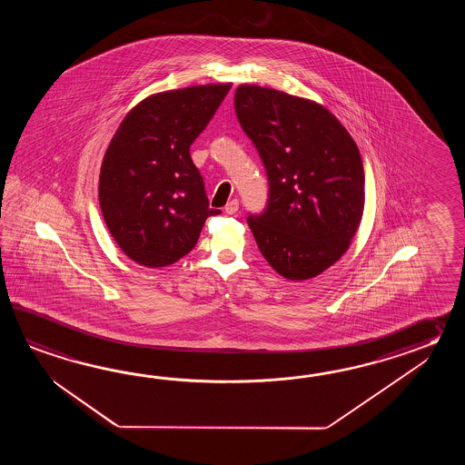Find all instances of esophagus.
Here are the masks:
<instances>
[{
  "label": "esophagus",
  "mask_w": 465,
  "mask_h": 465,
  "mask_svg": "<svg viewBox=\"0 0 465 465\" xmlns=\"http://www.w3.org/2000/svg\"><path fill=\"white\" fill-rule=\"evenodd\" d=\"M237 209H239V201L237 199H231L228 204L224 206V213L229 214V216H232V214H236Z\"/></svg>",
  "instance_id": "obj_1"
}]
</instances>
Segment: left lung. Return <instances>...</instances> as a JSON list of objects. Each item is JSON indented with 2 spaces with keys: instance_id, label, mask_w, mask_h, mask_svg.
Returning <instances> with one entry per match:
<instances>
[{
  "instance_id": "left-lung-1",
  "label": "left lung",
  "mask_w": 465,
  "mask_h": 465,
  "mask_svg": "<svg viewBox=\"0 0 465 465\" xmlns=\"http://www.w3.org/2000/svg\"><path fill=\"white\" fill-rule=\"evenodd\" d=\"M236 116L266 168L269 201L247 224L281 276L306 281L346 252L364 213L354 139L322 104L257 84L237 86Z\"/></svg>"
}]
</instances>
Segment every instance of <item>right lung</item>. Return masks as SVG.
I'll return each mask as SVG.
<instances>
[{
    "instance_id": "add662e5",
    "label": "right lung",
    "mask_w": 465,
    "mask_h": 465,
    "mask_svg": "<svg viewBox=\"0 0 465 465\" xmlns=\"http://www.w3.org/2000/svg\"><path fill=\"white\" fill-rule=\"evenodd\" d=\"M231 83L151 94L129 111L99 173V206L121 251L141 266L186 256L209 216L204 181L189 146L208 126Z\"/></svg>"
}]
</instances>
